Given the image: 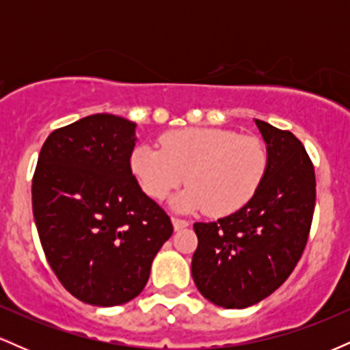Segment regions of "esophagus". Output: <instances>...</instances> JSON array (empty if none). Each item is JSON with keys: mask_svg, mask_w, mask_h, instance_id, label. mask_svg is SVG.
I'll list each match as a JSON object with an SVG mask.
<instances>
[{"mask_svg": "<svg viewBox=\"0 0 350 350\" xmlns=\"http://www.w3.org/2000/svg\"><path fill=\"white\" fill-rule=\"evenodd\" d=\"M172 226H174V230H180V228H186L189 226V220L179 219V217H172Z\"/></svg>", "mask_w": 350, "mask_h": 350, "instance_id": "1", "label": "esophagus"}]
</instances>
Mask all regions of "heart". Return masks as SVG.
<instances>
[{
	"label": "heart",
	"mask_w": 350,
	"mask_h": 350,
	"mask_svg": "<svg viewBox=\"0 0 350 350\" xmlns=\"http://www.w3.org/2000/svg\"><path fill=\"white\" fill-rule=\"evenodd\" d=\"M159 147L138 144L131 152V171L152 199H164L180 184V208H206L228 215L250 202L268 167L263 142L252 135L208 126L166 131Z\"/></svg>",
	"instance_id": "heart-1"
}]
</instances>
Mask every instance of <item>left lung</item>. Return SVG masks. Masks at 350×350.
Here are the masks:
<instances>
[{
    "mask_svg": "<svg viewBox=\"0 0 350 350\" xmlns=\"http://www.w3.org/2000/svg\"><path fill=\"white\" fill-rule=\"evenodd\" d=\"M268 167L250 202L217 222H196L192 278L204 298L227 309L253 306L298 265L316 204L314 166L291 131L255 120Z\"/></svg>",
    "mask_w": 350,
    "mask_h": 350,
    "instance_id": "obj_1",
    "label": "left lung"
}]
</instances>
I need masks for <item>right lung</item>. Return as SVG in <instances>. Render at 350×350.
Segmentation results:
<instances>
[{
    "label": "right lung",
    "instance_id": "obj_1",
    "mask_svg": "<svg viewBox=\"0 0 350 350\" xmlns=\"http://www.w3.org/2000/svg\"><path fill=\"white\" fill-rule=\"evenodd\" d=\"M135 128L108 113L57 128L34 171L33 214L47 263L72 296L94 306L136 298L172 235L170 215L131 171Z\"/></svg>",
    "mask_w": 350,
    "mask_h": 350
}]
</instances>
